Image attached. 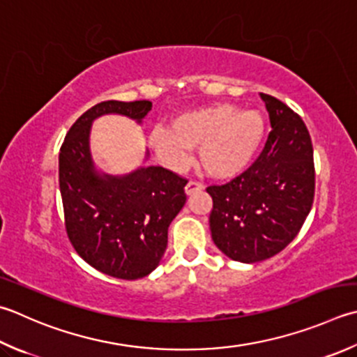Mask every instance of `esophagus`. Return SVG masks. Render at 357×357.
I'll return each mask as SVG.
<instances>
[{
  "label": "esophagus",
  "instance_id": "34e87169",
  "mask_svg": "<svg viewBox=\"0 0 357 357\" xmlns=\"http://www.w3.org/2000/svg\"><path fill=\"white\" fill-rule=\"evenodd\" d=\"M204 185L201 183H197V181H188L187 185H185V193L187 195H193L195 192H201Z\"/></svg>",
  "mask_w": 357,
  "mask_h": 357
}]
</instances>
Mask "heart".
<instances>
[{"instance_id": "heart-1", "label": "heart", "mask_w": 357, "mask_h": 357, "mask_svg": "<svg viewBox=\"0 0 357 357\" xmlns=\"http://www.w3.org/2000/svg\"><path fill=\"white\" fill-rule=\"evenodd\" d=\"M169 128L150 131L149 145L170 170H184L192 150L199 149V165L208 176L229 179L252 162L264 137V117L257 109H238L230 103L184 111Z\"/></svg>"}]
</instances>
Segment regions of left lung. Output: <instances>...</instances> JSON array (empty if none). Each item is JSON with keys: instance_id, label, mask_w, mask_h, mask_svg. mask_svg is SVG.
I'll list each match as a JSON object with an SVG mask.
<instances>
[{"instance_id": "obj_1", "label": "left lung", "mask_w": 357, "mask_h": 357, "mask_svg": "<svg viewBox=\"0 0 357 357\" xmlns=\"http://www.w3.org/2000/svg\"><path fill=\"white\" fill-rule=\"evenodd\" d=\"M272 131L255 162L212 197V240L222 254L241 263L274 257L296 238L308 216L316 187L312 144L297 113L260 93Z\"/></svg>"}]
</instances>
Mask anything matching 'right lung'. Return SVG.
Returning a JSON list of instances; mask_svg holds the SVG:
<instances>
[{"mask_svg":"<svg viewBox=\"0 0 357 357\" xmlns=\"http://www.w3.org/2000/svg\"><path fill=\"white\" fill-rule=\"evenodd\" d=\"M151 107L150 100L94 105L69 128L59 156L69 241L94 269L122 280H136L156 269L170 222L185 204L187 181L155 165L123 176L100 173L91 156L89 132L94 119L103 114L141 123Z\"/></svg>","mask_w":357,"mask_h":357,"instance_id":"obj_1","label":"right lung"}]
</instances>
